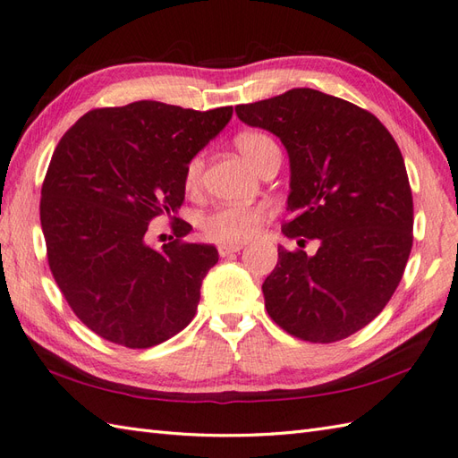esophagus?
<instances>
[{"label":"esophagus","mask_w":458,"mask_h":458,"mask_svg":"<svg viewBox=\"0 0 458 458\" xmlns=\"http://www.w3.org/2000/svg\"><path fill=\"white\" fill-rule=\"evenodd\" d=\"M242 248H243L242 243H220V246H218V255H220V258H226V255L236 253Z\"/></svg>","instance_id":"esophagus-1"}]
</instances>
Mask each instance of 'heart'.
<instances>
[{"label":"heart","mask_w":458,"mask_h":458,"mask_svg":"<svg viewBox=\"0 0 458 458\" xmlns=\"http://www.w3.org/2000/svg\"><path fill=\"white\" fill-rule=\"evenodd\" d=\"M236 146L255 167H259L269 152L277 148L273 138L263 132H243L236 138ZM203 169V156L197 154L189 159L183 169V185L187 193H197L200 189ZM267 215L269 212L263 205H218L199 218V228L208 242L240 243L250 240L258 232Z\"/></svg>","instance_id":"b5f03b06"}]
</instances>
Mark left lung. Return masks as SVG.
<instances>
[{"instance_id": "8db88e82", "label": "left lung", "mask_w": 458, "mask_h": 458, "mask_svg": "<svg viewBox=\"0 0 458 458\" xmlns=\"http://www.w3.org/2000/svg\"><path fill=\"white\" fill-rule=\"evenodd\" d=\"M240 121L281 138L291 157L279 261L263 283L265 308L286 334L334 344L382 312L413 242V199L394 138L373 113L310 88L238 105ZM318 239L321 248H301Z\"/></svg>"}]
</instances>
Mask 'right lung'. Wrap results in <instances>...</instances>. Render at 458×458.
I'll return each mask as SVG.
<instances>
[{
	"label": "right lung",
	"instance_id": "obj_1",
	"mask_svg": "<svg viewBox=\"0 0 458 458\" xmlns=\"http://www.w3.org/2000/svg\"><path fill=\"white\" fill-rule=\"evenodd\" d=\"M230 119L232 107L136 101L85 113L60 138L40 189L48 267L99 337L148 349L193 320L218 251L185 242L193 228L172 215L185 200L187 162ZM164 214L176 238L154 250L147 225Z\"/></svg>",
	"mask_w": 458,
	"mask_h": 458
}]
</instances>
